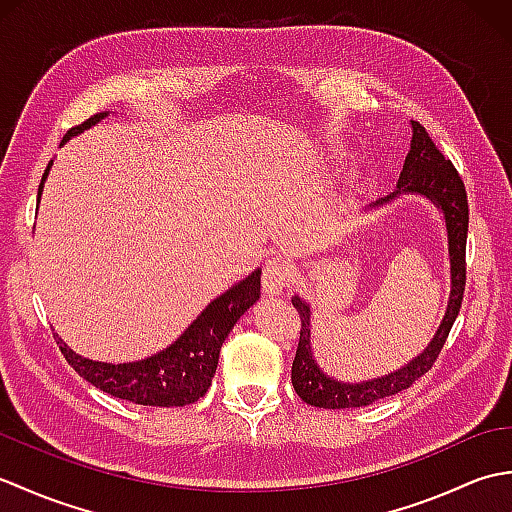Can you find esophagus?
I'll return each instance as SVG.
<instances>
[{
	"instance_id": "esophagus-1",
	"label": "esophagus",
	"mask_w": 512,
	"mask_h": 512,
	"mask_svg": "<svg viewBox=\"0 0 512 512\" xmlns=\"http://www.w3.org/2000/svg\"><path fill=\"white\" fill-rule=\"evenodd\" d=\"M288 284H290L288 266L275 257L266 259L264 270H262V288L266 295H277V292L284 290Z\"/></svg>"
}]
</instances>
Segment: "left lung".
Masks as SVG:
<instances>
[{
  "mask_svg": "<svg viewBox=\"0 0 512 512\" xmlns=\"http://www.w3.org/2000/svg\"><path fill=\"white\" fill-rule=\"evenodd\" d=\"M413 138L411 149L402 167L398 191L389 195L387 200L394 198L400 191H416L424 193L427 198L436 202L444 211L449 231V255H451V297L447 314L440 323L438 334L433 336L431 345L418 358L389 374L385 378L369 380V383H339L325 376L312 358L310 347V308L299 297L292 299V306L297 308L301 319L299 330V345L295 361H292V387L299 398L308 405L323 407V409H350V407H365L376 400L394 396L398 391L411 387L420 376H424L438 361L444 343L449 339V332L458 319L464 286H466V233H469V200H466V189L460 178L458 169L453 167L449 158H444L442 151L433 143L418 121H411ZM383 202V200H380Z\"/></svg>",
  "mask_w": 512,
  "mask_h": 512,
  "instance_id": "left-lung-1",
  "label": "left lung"
}]
</instances>
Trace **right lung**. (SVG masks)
<instances>
[{
  "label": "right lung",
  "mask_w": 512,
  "mask_h": 512,
  "mask_svg": "<svg viewBox=\"0 0 512 512\" xmlns=\"http://www.w3.org/2000/svg\"><path fill=\"white\" fill-rule=\"evenodd\" d=\"M103 116L105 114H94L88 121L68 129L63 143L70 136L101 121ZM48 169L43 171L39 195L43 189V180L48 176ZM259 277H262V270H255L253 275H248L237 286L224 292L220 299L209 303V308L191 323V328L176 343L167 347L165 352L147 358V361L125 365L96 363L90 361V358L74 354L57 334H54V341H57L65 361L74 367V372L94 387L105 391V394L149 407L191 405V402L202 398L209 391L215 376L217 358H220L222 343L228 332L233 330L237 319L262 295L259 292V288H262L259 286Z\"/></svg>",
  "instance_id": "add662e5"
}]
</instances>
